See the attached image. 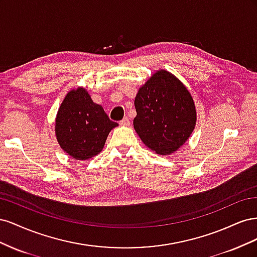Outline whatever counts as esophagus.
Masks as SVG:
<instances>
[{
    "mask_svg": "<svg viewBox=\"0 0 257 257\" xmlns=\"http://www.w3.org/2000/svg\"><path fill=\"white\" fill-rule=\"evenodd\" d=\"M130 119L127 118V116H124V118L120 121V125H123V126H128L130 125Z\"/></svg>",
    "mask_w": 257,
    "mask_h": 257,
    "instance_id": "esophagus-1",
    "label": "esophagus"
}]
</instances>
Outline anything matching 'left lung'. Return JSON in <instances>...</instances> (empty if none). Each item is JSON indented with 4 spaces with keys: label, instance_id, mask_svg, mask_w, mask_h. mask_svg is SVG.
Masks as SVG:
<instances>
[{
    "label": "left lung",
    "instance_id": "obj_1",
    "mask_svg": "<svg viewBox=\"0 0 257 257\" xmlns=\"http://www.w3.org/2000/svg\"><path fill=\"white\" fill-rule=\"evenodd\" d=\"M134 104V128L155 153H174L195 128L197 114L190 91L165 69L155 72L139 88Z\"/></svg>",
    "mask_w": 257,
    "mask_h": 257
}]
</instances>
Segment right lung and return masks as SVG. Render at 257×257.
<instances>
[{
    "instance_id": "add662e5",
    "label": "right lung",
    "mask_w": 257,
    "mask_h": 257,
    "mask_svg": "<svg viewBox=\"0 0 257 257\" xmlns=\"http://www.w3.org/2000/svg\"><path fill=\"white\" fill-rule=\"evenodd\" d=\"M118 126L103 107L93 102L82 87L69 91L56 116L54 132L60 147L69 157L85 161L103 150L110 131Z\"/></svg>"
}]
</instances>
